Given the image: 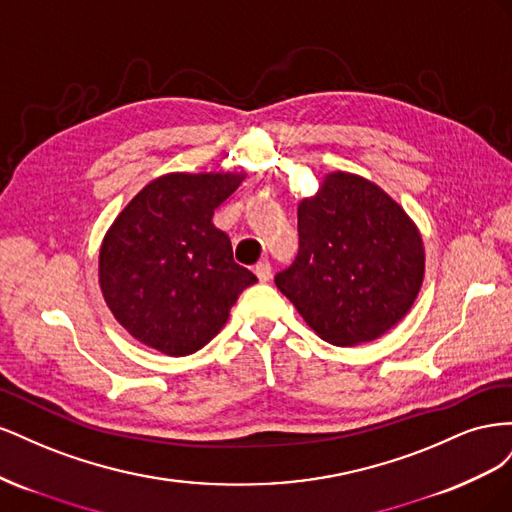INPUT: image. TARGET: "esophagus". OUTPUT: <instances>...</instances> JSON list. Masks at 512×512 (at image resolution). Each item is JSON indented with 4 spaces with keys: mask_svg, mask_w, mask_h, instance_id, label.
<instances>
[{
    "mask_svg": "<svg viewBox=\"0 0 512 512\" xmlns=\"http://www.w3.org/2000/svg\"><path fill=\"white\" fill-rule=\"evenodd\" d=\"M254 273H256V277H258L260 282H269V280H271V265H269V260L256 262Z\"/></svg>",
    "mask_w": 512,
    "mask_h": 512,
    "instance_id": "34e87169",
    "label": "esophagus"
}]
</instances>
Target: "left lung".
Masks as SVG:
<instances>
[{
    "instance_id": "left-lung-1",
    "label": "left lung",
    "mask_w": 512,
    "mask_h": 512,
    "mask_svg": "<svg viewBox=\"0 0 512 512\" xmlns=\"http://www.w3.org/2000/svg\"><path fill=\"white\" fill-rule=\"evenodd\" d=\"M423 277L410 215L374 181L335 170L299 203V254L275 286L324 342L359 346L410 312Z\"/></svg>"
}]
</instances>
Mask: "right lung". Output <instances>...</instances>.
Masks as SVG:
<instances>
[{
    "mask_svg": "<svg viewBox=\"0 0 512 512\" xmlns=\"http://www.w3.org/2000/svg\"><path fill=\"white\" fill-rule=\"evenodd\" d=\"M245 173H166L149 181L106 230L98 280L115 320L168 356L194 354L222 331L256 275L232 260L211 218Z\"/></svg>",
    "mask_w": 512,
    "mask_h": 512,
    "instance_id": "obj_1",
    "label": "right lung"
}]
</instances>
